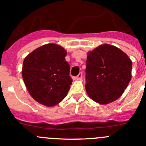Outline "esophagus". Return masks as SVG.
Listing matches in <instances>:
<instances>
[{
  "label": "esophagus",
  "mask_w": 146,
  "mask_h": 146,
  "mask_svg": "<svg viewBox=\"0 0 146 146\" xmlns=\"http://www.w3.org/2000/svg\"><path fill=\"white\" fill-rule=\"evenodd\" d=\"M82 77V72H80V73H79V74H78V75L76 76L75 79L76 80H80V79H81Z\"/></svg>",
  "instance_id": "34e87169"
}]
</instances>
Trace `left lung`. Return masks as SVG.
I'll list each match as a JSON object with an SVG mask.
<instances>
[{
	"label": "left lung",
	"mask_w": 146,
	"mask_h": 146,
	"mask_svg": "<svg viewBox=\"0 0 146 146\" xmlns=\"http://www.w3.org/2000/svg\"><path fill=\"white\" fill-rule=\"evenodd\" d=\"M132 62L126 53L110 44H102L88 53L86 89L96 102L106 104L116 100L128 86Z\"/></svg>",
	"instance_id": "8db88e82"
}]
</instances>
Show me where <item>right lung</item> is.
<instances>
[{
    "instance_id": "add662e5",
    "label": "right lung",
    "mask_w": 146,
    "mask_h": 146,
    "mask_svg": "<svg viewBox=\"0 0 146 146\" xmlns=\"http://www.w3.org/2000/svg\"><path fill=\"white\" fill-rule=\"evenodd\" d=\"M66 52L55 44L33 50L23 61V80L31 96L40 104L52 107L61 102L70 88V66Z\"/></svg>"
}]
</instances>
